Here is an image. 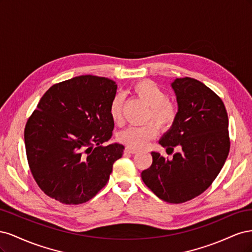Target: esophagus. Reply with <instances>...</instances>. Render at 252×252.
<instances>
[{
  "instance_id": "obj_1",
  "label": "esophagus",
  "mask_w": 252,
  "mask_h": 252,
  "mask_svg": "<svg viewBox=\"0 0 252 252\" xmlns=\"http://www.w3.org/2000/svg\"><path fill=\"white\" fill-rule=\"evenodd\" d=\"M125 151L128 152V154H136V152H138V150L134 148H130V147H126Z\"/></svg>"
}]
</instances>
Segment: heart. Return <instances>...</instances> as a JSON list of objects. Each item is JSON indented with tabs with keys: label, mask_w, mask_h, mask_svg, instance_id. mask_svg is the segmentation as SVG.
Returning <instances> with one entry per match:
<instances>
[{
	"label": "heart",
	"mask_w": 252,
	"mask_h": 252,
	"mask_svg": "<svg viewBox=\"0 0 252 252\" xmlns=\"http://www.w3.org/2000/svg\"><path fill=\"white\" fill-rule=\"evenodd\" d=\"M131 90L142 102L149 106V111L146 113L145 120L156 122L161 128H169L174 124L179 116L178 105L168 100V94L157 83L150 80H143L135 83ZM123 98L117 95L109 106V114L114 124H123ZM157 134L158 126L149 122L142 126L128 127L119 133L118 139L127 147L139 149L146 146Z\"/></svg>",
	"instance_id": "heart-1"
}]
</instances>
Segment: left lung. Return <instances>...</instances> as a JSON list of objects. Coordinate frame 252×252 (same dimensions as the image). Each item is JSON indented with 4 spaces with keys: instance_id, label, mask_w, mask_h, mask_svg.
Wrapping results in <instances>:
<instances>
[{
    "instance_id": "left-lung-1",
    "label": "left lung",
    "mask_w": 252,
    "mask_h": 252,
    "mask_svg": "<svg viewBox=\"0 0 252 252\" xmlns=\"http://www.w3.org/2000/svg\"><path fill=\"white\" fill-rule=\"evenodd\" d=\"M179 116L159 144L172 159L151 152L152 164L142 180L159 199L180 204L203 193L216 180L229 154L225 105L215 91L192 78L174 80ZM170 150V152L168 150Z\"/></svg>"
}]
</instances>
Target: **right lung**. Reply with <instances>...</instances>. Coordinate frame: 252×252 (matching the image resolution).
Returning a JSON list of instances; mask_svg holds the SVG:
<instances>
[{"mask_svg":"<svg viewBox=\"0 0 252 252\" xmlns=\"http://www.w3.org/2000/svg\"><path fill=\"white\" fill-rule=\"evenodd\" d=\"M114 81L80 75L52 85L24 130L30 171L42 191L66 205L83 204L109 181L124 146H102L112 136L109 106Z\"/></svg>","mask_w":252,"mask_h":252,"instance_id":"add662e5","label":"right lung"}]
</instances>
